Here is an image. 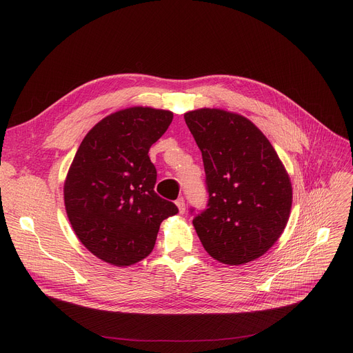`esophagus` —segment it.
Masks as SVG:
<instances>
[{"mask_svg": "<svg viewBox=\"0 0 353 353\" xmlns=\"http://www.w3.org/2000/svg\"><path fill=\"white\" fill-rule=\"evenodd\" d=\"M176 206L179 208V212L183 214L184 210H186V203H184V199H183V197H179V199L176 200Z\"/></svg>", "mask_w": 353, "mask_h": 353, "instance_id": "obj_1", "label": "esophagus"}]
</instances>
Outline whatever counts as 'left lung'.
Masks as SVG:
<instances>
[{"label":"left lung","instance_id":"left-lung-1","mask_svg":"<svg viewBox=\"0 0 353 353\" xmlns=\"http://www.w3.org/2000/svg\"><path fill=\"white\" fill-rule=\"evenodd\" d=\"M184 120L201 152L209 192L208 209L193 219L196 233L216 261L249 263L265 254L286 228L289 174L270 141L246 117L199 108Z\"/></svg>","mask_w":353,"mask_h":353}]
</instances>
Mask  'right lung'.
<instances>
[{
    "label": "right lung",
    "mask_w": 353,
    "mask_h": 353,
    "mask_svg": "<svg viewBox=\"0 0 353 353\" xmlns=\"http://www.w3.org/2000/svg\"><path fill=\"white\" fill-rule=\"evenodd\" d=\"M173 113L152 107L116 111L92 127L74 156L64 205L80 242L119 268L152 253L160 223L179 213L154 192L157 172L148 150Z\"/></svg>",
    "instance_id": "right-lung-1"
}]
</instances>
